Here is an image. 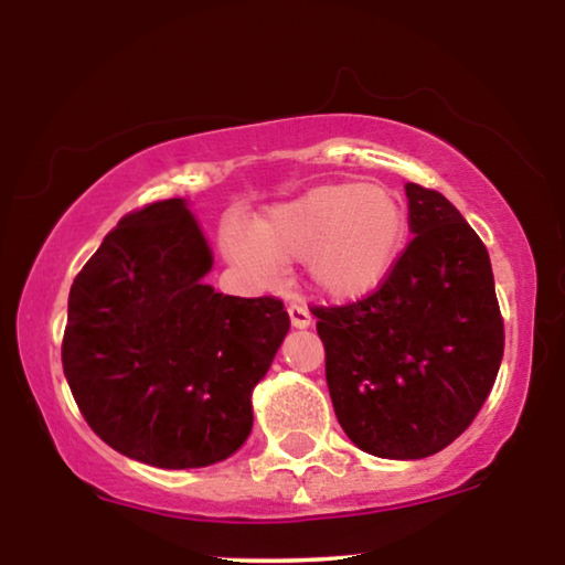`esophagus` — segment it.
<instances>
[{
  "instance_id": "esophagus-1",
  "label": "esophagus",
  "mask_w": 565,
  "mask_h": 565,
  "mask_svg": "<svg viewBox=\"0 0 565 565\" xmlns=\"http://www.w3.org/2000/svg\"><path fill=\"white\" fill-rule=\"evenodd\" d=\"M286 312H289V320L294 328H309L312 324V315H309V309L305 305H297V301H291L289 307H286Z\"/></svg>"
}]
</instances>
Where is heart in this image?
<instances>
[{"label":"heart","mask_w":565,"mask_h":565,"mask_svg":"<svg viewBox=\"0 0 565 565\" xmlns=\"http://www.w3.org/2000/svg\"><path fill=\"white\" fill-rule=\"evenodd\" d=\"M222 250L245 276L276 284L286 260H307L324 297L359 299L392 271L407 241V210L388 186L338 181L276 204L256 227L230 220Z\"/></svg>","instance_id":"heart-1"}]
</instances>
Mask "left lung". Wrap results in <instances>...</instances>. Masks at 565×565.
<instances>
[{
  "instance_id": "8db88e82",
  "label": "left lung",
  "mask_w": 565,
  "mask_h": 565,
  "mask_svg": "<svg viewBox=\"0 0 565 565\" xmlns=\"http://www.w3.org/2000/svg\"><path fill=\"white\" fill-rule=\"evenodd\" d=\"M409 233L363 299L312 307L338 423L361 450L415 460L473 423L504 355L487 245L440 192L407 184Z\"/></svg>"
}]
</instances>
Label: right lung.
<instances>
[{"label": "right lung", "mask_w": 565, "mask_h": 565, "mask_svg": "<svg viewBox=\"0 0 565 565\" xmlns=\"http://www.w3.org/2000/svg\"><path fill=\"white\" fill-rule=\"evenodd\" d=\"M212 253L184 200L127 212L76 274L61 361L86 425L156 468H202L241 448L250 392L289 315L276 297L202 284Z\"/></svg>", "instance_id": "add662e5"}]
</instances>
